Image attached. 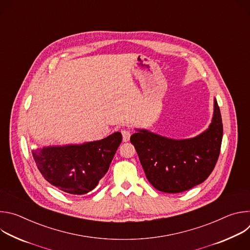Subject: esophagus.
Here are the masks:
<instances>
[{
    "instance_id": "1",
    "label": "esophagus",
    "mask_w": 250,
    "mask_h": 250,
    "mask_svg": "<svg viewBox=\"0 0 250 250\" xmlns=\"http://www.w3.org/2000/svg\"><path fill=\"white\" fill-rule=\"evenodd\" d=\"M122 134H123V140L125 142L128 141L129 140V137H130V131L127 130V129H123L122 130Z\"/></svg>"
}]
</instances>
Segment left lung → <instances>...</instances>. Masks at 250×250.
Here are the masks:
<instances>
[{"instance_id":"obj_1","label":"left lung","mask_w":250,"mask_h":250,"mask_svg":"<svg viewBox=\"0 0 250 250\" xmlns=\"http://www.w3.org/2000/svg\"><path fill=\"white\" fill-rule=\"evenodd\" d=\"M223 123L217 100L211 124L202 134L189 139H169L147 130L130 136L149 183L158 191L181 193L203 183L218 161Z\"/></svg>"}]
</instances>
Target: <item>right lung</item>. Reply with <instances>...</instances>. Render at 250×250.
Masks as SVG:
<instances>
[{
  "mask_svg": "<svg viewBox=\"0 0 250 250\" xmlns=\"http://www.w3.org/2000/svg\"><path fill=\"white\" fill-rule=\"evenodd\" d=\"M122 138L117 131L98 141L46 147L32 151V155L47 182L65 193L84 195L108 172Z\"/></svg>",
  "mask_w": 250,
  "mask_h": 250,
  "instance_id": "add662e5",
  "label": "right lung"
}]
</instances>
